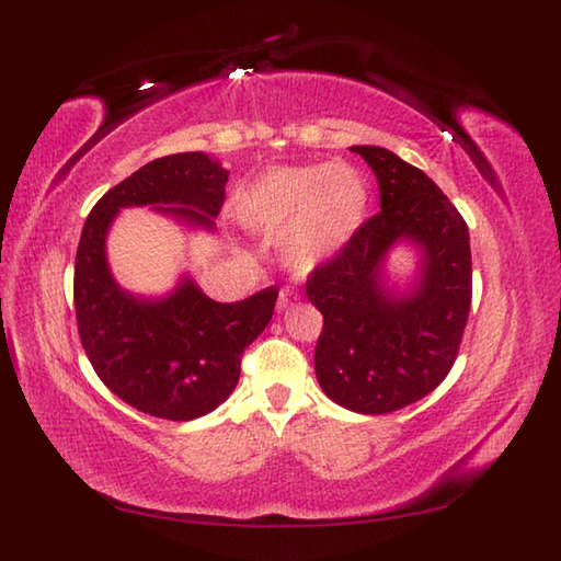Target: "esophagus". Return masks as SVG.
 <instances>
[{"mask_svg": "<svg viewBox=\"0 0 561 561\" xmlns=\"http://www.w3.org/2000/svg\"><path fill=\"white\" fill-rule=\"evenodd\" d=\"M296 299H299V296H296L294 291H289V289H282V291H279V299H277V311H279V313H282V311H287V308H289Z\"/></svg>", "mask_w": 561, "mask_h": 561, "instance_id": "obj_1", "label": "esophagus"}]
</instances>
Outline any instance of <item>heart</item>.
I'll list each match as a JSON object with an SVG mask.
<instances>
[{"instance_id":"heart-1","label":"heart","mask_w":561,"mask_h":561,"mask_svg":"<svg viewBox=\"0 0 561 561\" xmlns=\"http://www.w3.org/2000/svg\"><path fill=\"white\" fill-rule=\"evenodd\" d=\"M371 187L347 161L274 165L236 197V217L250 233L282 238L296 274H311L347 248L368 219Z\"/></svg>"}]
</instances>
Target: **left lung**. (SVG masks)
<instances>
[{
	"instance_id": "1",
	"label": "left lung",
	"mask_w": 561,
	"mask_h": 561,
	"mask_svg": "<svg viewBox=\"0 0 561 561\" xmlns=\"http://www.w3.org/2000/svg\"><path fill=\"white\" fill-rule=\"evenodd\" d=\"M350 149L371 165L380 211L306 282L325 320L316 376L344 410L388 414L428 396L456 362L472 299L470 233L424 171L383 147ZM398 247L417 257L402 283L387 270Z\"/></svg>"
}]
</instances>
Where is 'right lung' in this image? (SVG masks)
<instances>
[{
  "label": "right lung",
  "instance_id": "right-lung-1",
  "mask_svg": "<svg viewBox=\"0 0 561 561\" xmlns=\"http://www.w3.org/2000/svg\"><path fill=\"white\" fill-rule=\"evenodd\" d=\"M226 181L229 171L205 151L157 159L108 190L81 231L75 308L83 350L111 392L159 420H197L231 396L243 350L272 320L277 289L221 304L183 272L165 294H133L113 277L108 233L129 207H151L187 231L214 233Z\"/></svg>",
  "mask_w": 561,
  "mask_h": 561
}]
</instances>
